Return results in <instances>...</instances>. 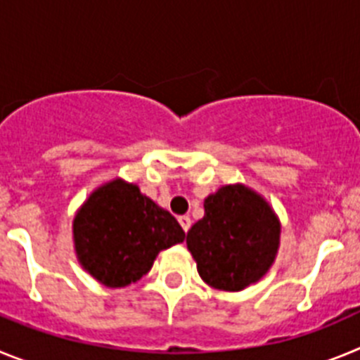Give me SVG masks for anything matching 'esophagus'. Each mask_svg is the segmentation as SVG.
<instances>
[{
  "instance_id": "obj_1",
  "label": "esophagus",
  "mask_w": 360,
  "mask_h": 360,
  "mask_svg": "<svg viewBox=\"0 0 360 360\" xmlns=\"http://www.w3.org/2000/svg\"><path fill=\"white\" fill-rule=\"evenodd\" d=\"M178 221H180V225H182V229L184 231H189L191 229V218L189 216H180V218H178Z\"/></svg>"
}]
</instances>
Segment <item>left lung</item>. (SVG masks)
Segmentation results:
<instances>
[{"instance_id": "obj_1", "label": "left lung", "mask_w": 360, "mask_h": 360, "mask_svg": "<svg viewBox=\"0 0 360 360\" xmlns=\"http://www.w3.org/2000/svg\"><path fill=\"white\" fill-rule=\"evenodd\" d=\"M205 214L187 232L198 274L219 290H243L265 274L279 243L269 203L245 186H225L205 198Z\"/></svg>"}]
</instances>
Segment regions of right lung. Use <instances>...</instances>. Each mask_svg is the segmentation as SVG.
Wrapping results in <instances>:
<instances>
[{
  "mask_svg": "<svg viewBox=\"0 0 360 360\" xmlns=\"http://www.w3.org/2000/svg\"><path fill=\"white\" fill-rule=\"evenodd\" d=\"M81 265L111 288L148 274L164 249L182 243L186 232L139 187L113 180L97 189L73 219Z\"/></svg>",
  "mask_w": 360,
  "mask_h": 360,
  "instance_id": "right-lung-1",
  "label": "right lung"
}]
</instances>
